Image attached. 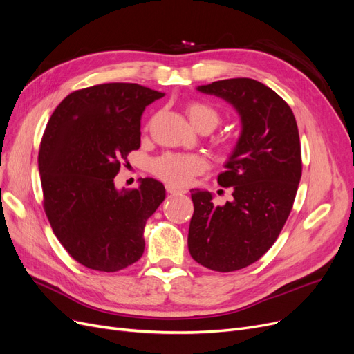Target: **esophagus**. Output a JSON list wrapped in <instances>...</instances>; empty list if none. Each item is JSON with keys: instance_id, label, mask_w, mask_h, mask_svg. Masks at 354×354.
I'll return each instance as SVG.
<instances>
[{"instance_id": "1", "label": "esophagus", "mask_w": 354, "mask_h": 354, "mask_svg": "<svg viewBox=\"0 0 354 354\" xmlns=\"http://www.w3.org/2000/svg\"><path fill=\"white\" fill-rule=\"evenodd\" d=\"M166 191H167L169 194H172V195H182V194H185V191H183V189H178V188H174V187H171V185L166 187Z\"/></svg>"}]
</instances>
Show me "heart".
<instances>
[{"mask_svg": "<svg viewBox=\"0 0 354 354\" xmlns=\"http://www.w3.org/2000/svg\"><path fill=\"white\" fill-rule=\"evenodd\" d=\"M187 114L192 124L199 129H214L220 122L218 111L207 102L192 101L187 105ZM207 162L199 155L165 153L151 165V171L158 178L172 187H187L194 176L205 171Z\"/></svg>", "mask_w": 354, "mask_h": 354, "instance_id": "1", "label": "heart"}]
</instances>
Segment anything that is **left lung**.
<instances>
[{
    "label": "left lung",
    "mask_w": 354,
    "mask_h": 354,
    "mask_svg": "<svg viewBox=\"0 0 354 354\" xmlns=\"http://www.w3.org/2000/svg\"><path fill=\"white\" fill-rule=\"evenodd\" d=\"M196 89L233 105L241 131L218 175L221 187L233 188L232 201L215 205L211 192L191 191L188 249L199 265L233 272L262 257L289 217L302 174L298 126L290 106L259 81L233 78Z\"/></svg>",
    "instance_id": "8db88e82"
}]
</instances>
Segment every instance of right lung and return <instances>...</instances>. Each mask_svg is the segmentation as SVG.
<instances>
[{"mask_svg": "<svg viewBox=\"0 0 354 354\" xmlns=\"http://www.w3.org/2000/svg\"><path fill=\"white\" fill-rule=\"evenodd\" d=\"M163 92L137 84H101L69 94L53 111L39 151L43 207L66 252L88 269L117 272L145 252L147 218L166 196L140 179L118 191L121 160L140 147V120Z\"/></svg>", "mask_w": 354, "mask_h": 354, "instance_id": "obj_1", "label": "right lung"}]
</instances>
